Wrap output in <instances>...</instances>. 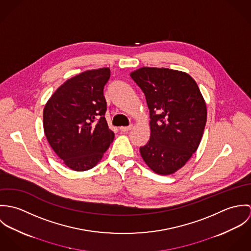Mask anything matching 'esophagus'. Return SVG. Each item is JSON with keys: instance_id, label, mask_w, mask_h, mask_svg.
<instances>
[{"instance_id": "34e87169", "label": "esophagus", "mask_w": 251, "mask_h": 251, "mask_svg": "<svg viewBox=\"0 0 251 251\" xmlns=\"http://www.w3.org/2000/svg\"><path fill=\"white\" fill-rule=\"evenodd\" d=\"M131 128H132V125L128 126H121V127H120V130H121V131H124V132H126V131L130 130Z\"/></svg>"}]
</instances>
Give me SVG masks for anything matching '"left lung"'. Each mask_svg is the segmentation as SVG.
<instances>
[{"instance_id":"1","label":"left lung","mask_w":251,"mask_h":251,"mask_svg":"<svg viewBox=\"0 0 251 251\" xmlns=\"http://www.w3.org/2000/svg\"><path fill=\"white\" fill-rule=\"evenodd\" d=\"M150 109L151 136L140 147L146 164L170 175L197 151L207 122V106L195 80L186 72L144 67L130 73Z\"/></svg>"}]
</instances>
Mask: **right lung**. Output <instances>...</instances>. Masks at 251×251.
I'll return each instance as SVG.
<instances>
[{"instance_id": "1", "label": "right lung", "mask_w": 251, "mask_h": 251, "mask_svg": "<svg viewBox=\"0 0 251 251\" xmlns=\"http://www.w3.org/2000/svg\"><path fill=\"white\" fill-rule=\"evenodd\" d=\"M109 78V68L82 72L61 85L43 109L46 139L74 171L95 167L114 140L104 117Z\"/></svg>"}]
</instances>
